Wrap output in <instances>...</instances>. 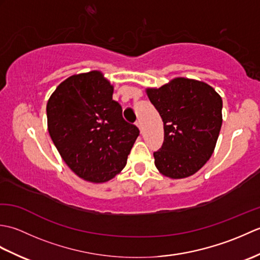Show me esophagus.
I'll use <instances>...</instances> for the list:
<instances>
[{"mask_svg":"<svg viewBox=\"0 0 260 260\" xmlns=\"http://www.w3.org/2000/svg\"><path fill=\"white\" fill-rule=\"evenodd\" d=\"M135 124H136V126H137V127H139L140 129H142V121H141L140 119H139V120H136V123H135Z\"/></svg>","mask_w":260,"mask_h":260,"instance_id":"1","label":"esophagus"}]
</instances>
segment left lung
Masks as SVG:
<instances>
[{
	"mask_svg": "<svg viewBox=\"0 0 260 260\" xmlns=\"http://www.w3.org/2000/svg\"><path fill=\"white\" fill-rule=\"evenodd\" d=\"M147 96L159 113L164 141L153 153L155 167L171 179L198 172L212 155L222 124V99L212 87L175 78Z\"/></svg>",
	"mask_w": 260,
	"mask_h": 260,
	"instance_id": "8db88e82",
	"label": "left lung"
}]
</instances>
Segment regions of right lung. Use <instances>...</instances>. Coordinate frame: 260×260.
Listing matches in <instances>:
<instances>
[{"label": "right lung", "instance_id": "1", "mask_svg": "<svg viewBox=\"0 0 260 260\" xmlns=\"http://www.w3.org/2000/svg\"><path fill=\"white\" fill-rule=\"evenodd\" d=\"M48 129L66 164L81 179L106 182L124 169L140 129L127 123L113 86L99 71L71 76L47 105Z\"/></svg>", "mask_w": 260, "mask_h": 260}]
</instances>
